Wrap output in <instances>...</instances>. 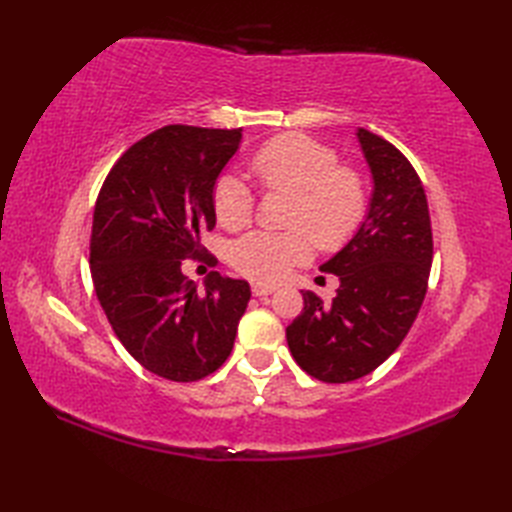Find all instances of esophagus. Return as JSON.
Listing matches in <instances>:
<instances>
[{"mask_svg":"<svg viewBox=\"0 0 512 512\" xmlns=\"http://www.w3.org/2000/svg\"><path fill=\"white\" fill-rule=\"evenodd\" d=\"M275 290H277L275 286H267V284H252L254 297H267V294H273Z\"/></svg>","mask_w":512,"mask_h":512,"instance_id":"obj_1","label":"esophagus"}]
</instances>
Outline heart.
Masks as SVG:
<instances>
[{"label": "heart", "instance_id": "b5f03b06", "mask_svg": "<svg viewBox=\"0 0 512 512\" xmlns=\"http://www.w3.org/2000/svg\"><path fill=\"white\" fill-rule=\"evenodd\" d=\"M252 173L265 190L292 194L290 226L304 231L250 232L232 247V265L258 284H277L312 256V239L324 250L344 245L361 226L367 192L361 175L339 166L335 151L301 134L271 138L252 156ZM211 207L218 224L241 230L252 222L254 196L245 181L222 173L213 183Z\"/></svg>", "mask_w": 512, "mask_h": 512}]
</instances>
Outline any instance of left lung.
Returning a JSON list of instances; mask_svg holds the SVG:
<instances>
[{
  "label": "left lung",
  "mask_w": 512,
  "mask_h": 512,
  "mask_svg": "<svg viewBox=\"0 0 512 512\" xmlns=\"http://www.w3.org/2000/svg\"><path fill=\"white\" fill-rule=\"evenodd\" d=\"M374 179L369 211L354 237L320 271L339 277L327 305L303 292V312L286 329L303 371L322 382L359 380L404 342L423 305L433 258L423 183L389 141L356 130Z\"/></svg>",
  "instance_id": "obj_1"
}]
</instances>
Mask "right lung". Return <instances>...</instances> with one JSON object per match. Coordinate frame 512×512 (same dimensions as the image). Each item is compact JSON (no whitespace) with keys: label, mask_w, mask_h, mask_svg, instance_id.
Returning a JSON list of instances; mask_svg holds the SVG:
<instances>
[{"label":"right lung","mask_w":512,"mask_h":512,"mask_svg":"<svg viewBox=\"0 0 512 512\" xmlns=\"http://www.w3.org/2000/svg\"><path fill=\"white\" fill-rule=\"evenodd\" d=\"M239 130L164 126L134 143L104 179L91 226L94 288L115 335L151 374L196 382L235 346L250 284L211 271L205 290L181 271L213 230L211 190Z\"/></svg>","instance_id":"1"}]
</instances>
